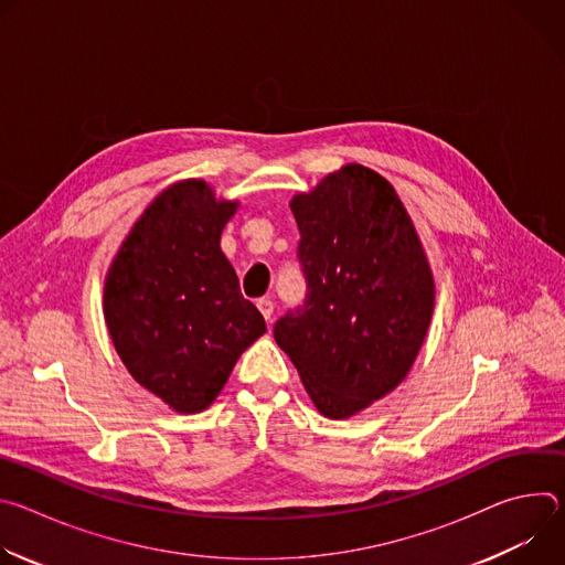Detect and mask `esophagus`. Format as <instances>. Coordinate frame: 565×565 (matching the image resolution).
<instances>
[{
	"mask_svg": "<svg viewBox=\"0 0 565 565\" xmlns=\"http://www.w3.org/2000/svg\"><path fill=\"white\" fill-rule=\"evenodd\" d=\"M257 308H259V312L264 315V319H266V321H270V319H273L275 303H273L270 299H259V301H257Z\"/></svg>",
	"mask_w": 565,
	"mask_h": 565,
	"instance_id": "34e87169",
	"label": "esophagus"
}]
</instances>
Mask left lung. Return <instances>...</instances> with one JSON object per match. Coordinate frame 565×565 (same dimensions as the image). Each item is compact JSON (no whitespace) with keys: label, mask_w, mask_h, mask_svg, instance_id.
<instances>
[{"label":"left lung","mask_w":565,"mask_h":565,"mask_svg":"<svg viewBox=\"0 0 565 565\" xmlns=\"http://www.w3.org/2000/svg\"><path fill=\"white\" fill-rule=\"evenodd\" d=\"M308 281L275 324L317 412L340 420L388 395L427 338L436 284L416 225L377 172L347 163L290 201Z\"/></svg>","instance_id":"8db88e82"}]
</instances>
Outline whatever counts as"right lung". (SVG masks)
<instances>
[{
  "mask_svg": "<svg viewBox=\"0 0 565 565\" xmlns=\"http://www.w3.org/2000/svg\"><path fill=\"white\" fill-rule=\"evenodd\" d=\"M238 201L201 179L160 192L118 248L103 292L107 331L131 377L179 414L207 409L238 355L266 333L221 232Z\"/></svg>",
  "mask_w": 565,
  "mask_h": 565,
  "instance_id": "1",
  "label": "right lung"
}]
</instances>
